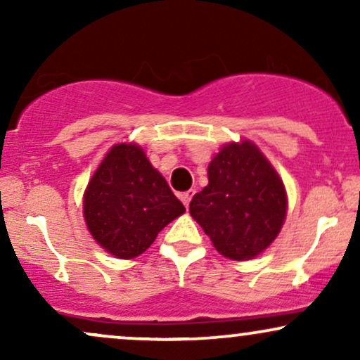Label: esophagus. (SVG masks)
Segmentation results:
<instances>
[{
    "label": "esophagus",
    "instance_id": "esophagus-1",
    "mask_svg": "<svg viewBox=\"0 0 360 360\" xmlns=\"http://www.w3.org/2000/svg\"><path fill=\"white\" fill-rule=\"evenodd\" d=\"M193 194H194V191H193V189H189V191H186V193H181V194H179L181 201H183V203H184V206H189V201H191Z\"/></svg>",
    "mask_w": 360,
    "mask_h": 360
}]
</instances>
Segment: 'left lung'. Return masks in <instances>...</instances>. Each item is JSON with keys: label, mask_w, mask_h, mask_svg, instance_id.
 I'll list each match as a JSON object with an SVG mask.
<instances>
[{"label": "left lung", "mask_w": 360, "mask_h": 360, "mask_svg": "<svg viewBox=\"0 0 360 360\" xmlns=\"http://www.w3.org/2000/svg\"><path fill=\"white\" fill-rule=\"evenodd\" d=\"M283 181L255 143H226L208 166V186L196 193L189 213L214 249L249 260L274 242L286 218Z\"/></svg>", "instance_id": "1"}]
</instances>
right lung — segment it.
I'll list each match as a JSON object with an SVG mask.
<instances>
[{
  "label": "right lung",
  "mask_w": 360,
  "mask_h": 360,
  "mask_svg": "<svg viewBox=\"0 0 360 360\" xmlns=\"http://www.w3.org/2000/svg\"><path fill=\"white\" fill-rule=\"evenodd\" d=\"M89 233L118 259L146 252L160 230L186 208L137 143H117L84 191Z\"/></svg>",
  "instance_id": "1"
}]
</instances>
